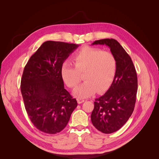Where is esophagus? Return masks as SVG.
I'll return each instance as SVG.
<instances>
[{"label": "esophagus", "instance_id": "1", "mask_svg": "<svg viewBox=\"0 0 159 159\" xmlns=\"http://www.w3.org/2000/svg\"><path fill=\"white\" fill-rule=\"evenodd\" d=\"M77 101H78V103L79 104L82 103L83 102H85V100H84V99H80V98L77 99Z\"/></svg>", "mask_w": 159, "mask_h": 159}]
</instances>
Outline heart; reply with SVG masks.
Listing matches in <instances>:
<instances>
[{
    "label": "heart",
    "instance_id": "1",
    "mask_svg": "<svg viewBox=\"0 0 159 159\" xmlns=\"http://www.w3.org/2000/svg\"><path fill=\"white\" fill-rule=\"evenodd\" d=\"M72 61L61 64L60 74L65 84L74 88L84 74L83 84L74 91V95L80 98H88L96 91L102 93L112 84L117 71V61L112 53L98 48L84 47L74 56Z\"/></svg>",
    "mask_w": 159,
    "mask_h": 159
}]
</instances>
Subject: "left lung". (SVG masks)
I'll return each mask as SVG.
<instances>
[{"label": "left lung", "mask_w": 159, "mask_h": 159, "mask_svg": "<svg viewBox=\"0 0 159 159\" xmlns=\"http://www.w3.org/2000/svg\"><path fill=\"white\" fill-rule=\"evenodd\" d=\"M109 46L117 61L113 83L103 95L95 99L91 115L93 126L105 134L121 129L132 115L136 102L137 75L131 57L115 39L95 41L92 45Z\"/></svg>", "instance_id": "1"}]
</instances>
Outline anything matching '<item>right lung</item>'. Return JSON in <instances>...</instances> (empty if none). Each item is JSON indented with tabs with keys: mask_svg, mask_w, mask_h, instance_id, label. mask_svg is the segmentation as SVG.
Listing matches in <instances>:
<instances>
[{
	"mask_svg": "<svg viewBox=\"0 0 159 159\" xmlns=\"http://www.w3.org/2000/svg\"><path fill=\"white\" fill-rule=\"evenodd\" d=\"M78 44L46 41L28 61L20 90L30 121L38 130L56 134L63 130L78 105L64 88L60 74L64 61Z\"/></svg>",
	"mask_w": 159,
	"mask_h": 159,
	"instance_id": "add662e5",
	"label": "right lung"
}]
</instances>
